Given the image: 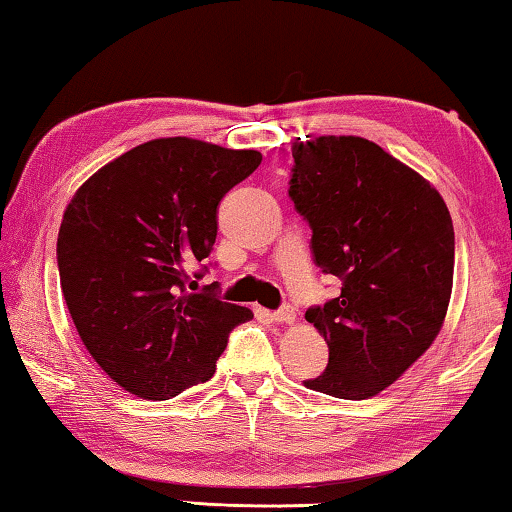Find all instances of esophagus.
Segmentation results:
<instances>
[{
	"label": "esophagus",
	"mask_w": 512,
	"mask_h": 512,
	"mask_svg": "<svg viewBox=\"0 0 512 512\" xmlns=\"http://www.w3.org/2000/svg\"><path fill=\"white\" fill-rule=\"evenodd\" d=\"M271 319H273L275 323H294L296 312H294V307H291V305H282L280 310H275V312L271 314Z\"/></svg>",
	"instance_id": "34e87169"
}]
</instances>
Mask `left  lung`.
I'll list each match as a JSON object with an SVG mask.
<instances>
[{
  "instance_id": "8db88e82",
  "label": "left lung",
  "mask_w": 512,
  "mask_h": 512,
  "mask_svg": "<svg viewBox=\"0 0 512 512\" xmlns=\"http://www.w3.org/2000/svg\"><path fill=\"white\" fill-rule=\"evenodd\" d=\"M291 154L289 198L312 230L314 264L342 280L337 298L305 312L330 355L303 385L369 399L442 328L456 255L449 209L424 177L360 136H321Z\"/></svg>"
}]
</instances>
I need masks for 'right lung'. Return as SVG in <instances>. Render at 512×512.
<instances>
[{
  "mask_svg": "<svg viewBox=\"0 0 512 512\" xmlns=\"http://www.w3.org/2000/svg\"><path fill=\"white\" fill-rule=\"evenodd\" d=\"M262 164L184 136L97 170L70 200L56 241L61 289L81 342L113 383L166 401L214 376L246 307L202 285L225 193Z\"/></svg>",
  "mask_w": 512,
  "mask_h": 512,
  "instance_id": "add662e5",
  "label": "right lung"
}]
</instances>
